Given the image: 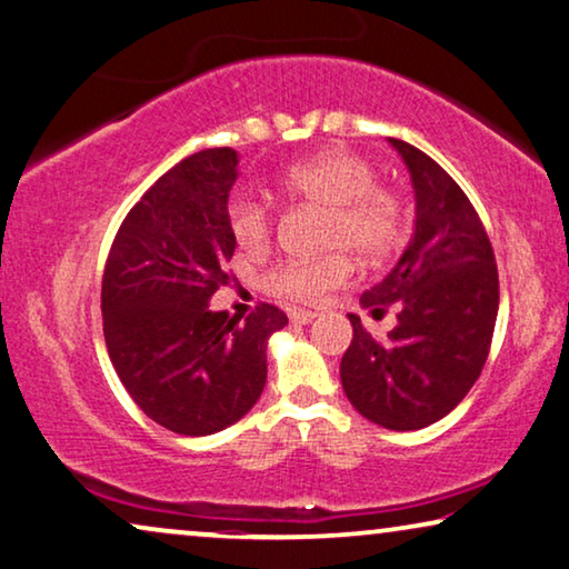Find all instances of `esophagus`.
Masks as SVG:
<instances>
[{
  "mask_svg": "<svg viewBox=\"0 0 569 569\" xmlns=\"http://www.w3.org/2000/svg\"><path fill=\"white\" fill-rule=\"evenodd\" d=\"M318 312H312V310H302V308H295V310H290V320L292 323H310L312 318H316Z\"/></svg>",
  "mask_w": 569,
  "mask_h": 569,
  "instance_id": "obj_1",
  "label": "esophagus"
}]
</instances>
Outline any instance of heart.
Returning a JSON list of instances; mask_svg holds the SVG:
<instances>
[{"mask_svg": "<svg viewBox=\"0 0 569 569\" xmlns=\"http://www.w3.org/2000/svg\"><path fill=\"white\" fill-rule=\"evenodd\" d=\"M279 189L292 200L326 212L316 261H282L269 269V292L310 302L343 284L351 274V253L359 264L385 259L402 238V208L392 189L375 182L372 163L346 148H328L308 161L292 163L279 177ZM228 226L246 251H264L274 233L271 208L251 192H236L228 204Z\"/></svg>", "mask_w": 569, "mask_h": 569, "instance_id": "1", "label": "heart"}]
</instances>
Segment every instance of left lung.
<instances>
[{
	"instance_id": "obj_1",
	"label": "left lung",
	"mask_w": 569,
	"mask_h": 569,
	"mask_svg": "<svg viewBox=\"0 0 569 569\" xmlns=\"http://www.w3.org/2000/svg\"><path fill=\"white\" fill-rule=\"evenodd\" d=\"M416 192V230L398 264L361 295L372 316L395 305L385 341L349 316L353 339L341 359L346 398L367 421L416 431L465 400L488 359L498 318V267L472 202L431 156L387 138Z\"/></svg>"
}]
</instances>
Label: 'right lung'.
<instances>
[{"label": "right lung", "mask_w": 569, "mask_h": 569, "mask_svg": "<svg viewBox=\"0 0 569 569\" xmlns=\"http://www.w3.org/2000/svg\"><path fill=\"white\" fill-rule=\"evenodd\" d=\"M236 177L233 148L179 161L122 220L102 274L114 372L151 421L182 436L218 433L249 413L267 382L269 336L287 326L269 302L246 320L208 308L230 282Z\"/></svg>", "instance_id": "1"}]
</instances>
